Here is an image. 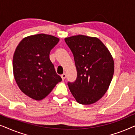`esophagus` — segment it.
Returning <instances> with one entry per match:
<instances>
[{"mask_svg":"<svg viewBox=\"0 0 135 135\" xmlns=\"http://www.w3.org/2000/svg\"><path fill=\"white\" fill-rule=\"evenodd\" d=\"M61 78H62V80H64V79H65V78H66V74H65V73L62 74L61 75Z\"/></svg>","mask_w":135,"mask_h":135,"instance_id":"34e87169","label":"esophagus"}]
</instances>
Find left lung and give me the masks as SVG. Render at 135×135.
<instances>
[{
  "instance_id": "left-lung-1",
  "label": "left lung",
  "mask_w": 135,
  "mask_h": 135,
  "mask_svg": "<svg viewBox=\"0 0 135 135\" xmlns=\"http://www.w3.org/2000/svg\"><path fill=\"white\" fill-rule=\"evenodd\" d=\"M73 53L77 77L68 82L72 95L81 104H91L106 93L114 74L113 58L108 49L97 37L84 35L66 38Z\"/></svg>"
}]
</instances>
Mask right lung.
<instances>
[{
  "instance_id": "obj_1",
  "label": "right lung",
  "mask_w": 135,
  "mask_h": 135,
  "mask_svg": "<svg viewBox=\"0 0 135 135\" xmlns=\"http://www.w3.org/2000/svg\"><path fill=\"white\" fill-rule=\"evenodd\" d=\"M58 42L54 36L40 34L23 38L16 47L13 58V75L20 89L27 97L41 100L62 80L49 57Z\"/></svg>"
}]
</instances>
